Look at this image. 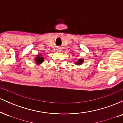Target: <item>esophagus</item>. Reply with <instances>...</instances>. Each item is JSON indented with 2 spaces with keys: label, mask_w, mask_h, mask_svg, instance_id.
Instances as JSON below:
<instances>
[{
  "label": "esophagus",
  "mask_w": 123,
  "mask_h": 123,
  "mask_svg": "<svg viewBox=\"0 0 123 123\" xmlns=\"http://www.w3.org/2000/svg\"><path fill=\"white\" fill-rule=\"evenodd\" d=\"M57 50L58 51H61V49H60V48H59V49H57Z\"/></svg>",
  "instance_id": "34e87169"
}]
</instances>
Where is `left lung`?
I'll return each mask as SVG.
<instances>
[{
    "label": "left lung",
    "instance_id": "8db88e82",
    "mask_svg": "<svg viewBox=\"0 0 123 123\" xmlns=\"http://www.w3.org/2000/svg\"><path fill=\"white\" fill-rule=\"evenodd\" d=\"M83 61H84L83 59H80V60H79L78 61H77V62H76V65H81V63L83 62Z\"/></svg>",
    "mask_w": 123,
    "mask_h": 123
}]
</instances>
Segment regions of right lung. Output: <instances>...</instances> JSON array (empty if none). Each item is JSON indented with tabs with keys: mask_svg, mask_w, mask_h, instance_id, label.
Instances as JSON below:
<instances>
[{
	"mask_svg": "<svg viewBox=\"0 0 123 123\" xmlns=\"http://www.w3.org/2000/svg\"><path fill=\"white\" fill-rule=\"evenodd\" d=\"M37 57H36L35 61L37 64H40V63H43L44 61V58L42 57V55H38Z\"/></svg>",
	"mask_w": 123,
	"mask_h": 123,
	"instance_id": "1",
	"label": "right lung"
}]
</instances>
